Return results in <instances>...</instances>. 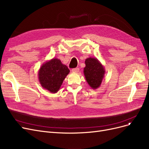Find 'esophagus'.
<instances>
[{
	"label": "esophagus",
	"instance_id": "obj_1",
	"mask_svg": "<svg viewBox=\"0 0 149 149\" xmlns=\"http://www.w3.org/2000/svg\"><path fill=\"white\" fill-rule=\"evenodd\" d=\"M72 72H75V73H77L79 72V68H74L72 69Z\"/></svg>",
	"mask_w": 149,
	"mask_h": 149
}]
</instances>
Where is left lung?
<instances>
[{"instance_id":"8db88e82","label":"left lung","mask_w":149,"mask_h":149,"mask_svg":"<svg viewBox=\"0 0 149 149\" xmlns=\"http://www.w3.org/2000/svg\"><path fill=\"white\" fill-rule=\"evenodd\" d=\"M84 73L88 84L92 89L99 88L104 78L105 70L96 57H88L85 61Z\"/></svg>"}]
</instances>
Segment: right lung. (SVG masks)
Instances as JSON below:
<instances>
[{"label":"right lung","mask_w":149,"mask_h":149,"mask_svg":"<svg viewBox=\"0 0 149 149\" xmlns=\"http://www.w3.org/2000/svg\"><path fill=\"white\" fill-rule=\"evenodd\" d=\"M69 72L68 67L62 64L60 59L53 58L42 64L38 75L41 87L55 93L58 92Z\"/></svg>","instance_id":"obj_1"}]
</instances>
